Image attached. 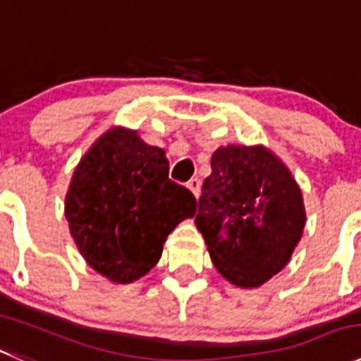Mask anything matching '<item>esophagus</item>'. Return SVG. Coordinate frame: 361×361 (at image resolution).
Masks as SVG:
<instances>
[{"label":"esophagus","instance_id":"obj_1","mask_svg":"<svg viewBox=\"0 0 361 361\" xmlns=\"http://www.w3.org/2000/svg\"><path fill=\"white\" fill-rule=\"evenodd\" d=\"M200 188H202L200 178H191L190 183H188V190H190L197 198L200 197Z\"/></svg>","mask_w":361,"mask_h":361}]
</instances>
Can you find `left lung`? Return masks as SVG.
I'll return each mask as SVG.
<instances>
[{"mask_svg":"<svg viewBox=\"0 0 361 361\" xmlns=\"http://www.w3.org/2000/svg\"><path fill=\"white\" fill-rule=\"evenodd\" d=\"M195 223L212 264L243 289L266 283L289 264L307 211L296 178L264 145L214 150Z\"/></svg>","mask_w":361,"mask_h":361,"instance_id":"1","label":"left lung"}]
</instances>
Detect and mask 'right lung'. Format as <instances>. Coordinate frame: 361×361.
Returning a JSON list of instances; mask_svg holds the SVG:
<instances>
[{
	"label": "right lung",
	"instance_id": "1",
	"mask_svg": "<svg viewBox=\"0 0 361 361\" xmlns=\"http://www.w3.org/2000/svg\"><path fill=\"white\" fill-rule=\"evenodd\" d=\"M195 209L193 193L168 178L164 150L122 126L95 140L65 195L75 246L113 283L145 276L159 262L168 234Z\"/></svg>",
	"mask_w": 361,
	"mask_h": 361
}]
</instances>
